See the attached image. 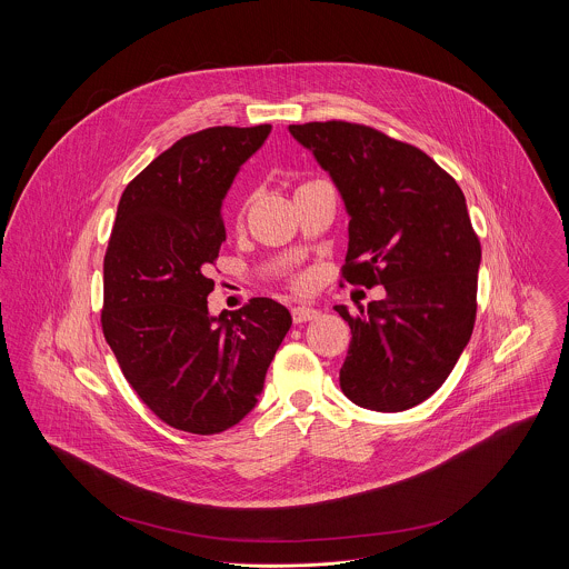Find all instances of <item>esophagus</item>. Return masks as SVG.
Returning <instances> with one entry per match:
<instances>
[{"instance_id":"esophagus-1","label":"esophagus","mask_w":569,"mask_h":569,"mask_svg":"<svg viewBox=\"0 0 569 569\" xmlns=\"http://www.w3.org/2000/svg\"><path fill=\"white\" fill-rule=\"evenodd\" d=\"M291 318L296 325H307V322H313L320 318V311L318 309H311V307H293L291 309Z\"/></svg>"}]
</instances>
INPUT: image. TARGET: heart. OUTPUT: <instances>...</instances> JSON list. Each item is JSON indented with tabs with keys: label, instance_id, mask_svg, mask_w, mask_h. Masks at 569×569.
Instances as JSON below:
<instances>
[{
	"label": "heart",
	"instance_id": "obj_1",
	"mask_svg": "<svg viewBox=\"0 0 569 569\" xmlns=\"http://www.w3.org/2000/svg\"><path fill=\"white\" fill-rule=\"evenodd\" d=\"M243 212H244V206H243V208H241V210H239V221H241V219H243ZM300 284H302V282H300Z\"/></svg>",
	"mask_w": 569,
	"mask_h": 569
}]
</instances>
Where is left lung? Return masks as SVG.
I'll return each instance as SVG.
<instances>
[{
    "mask_svg": "<svg viewBox=\"0 0 569 569\" xmlns=\"http://www.w3.org/2000/svg\"><path fill=\"white\" fill-rule=\"evenodd\" d=\"M289 131L350 217L341 278L386 287L368 313L335 307L352 332L341 392L375 411L418 406L451 375L476 325L482 247L465 194L427 153L372 127L330 120Z\"/></svg>",
    "mask_w": 569,
    "mask_h": 569,
    "instance_id": "obj_1",
    "label": "left lung"
}]
</instances>
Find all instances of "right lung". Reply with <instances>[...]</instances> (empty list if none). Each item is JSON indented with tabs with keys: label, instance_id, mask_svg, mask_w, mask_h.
<instances>
[{
	"label": "right lung",
	"instance_id": "obj_1",
	"mask_svg": "<svg viewBox=\"0 0 569 569\" xmlns=\"http://www.w3.org/2000/svg\"><path fill=\"white\" fill-rule=\"evenodd\" d=\"M271 124L177 140L122 192L104 253L102 332L124 379L166 425L221 433L256 407L291 328L269 298L214 318L208 278L226 241L223 199Z\"/></svg>",
	"mask_w": 569,
	"mask_h": 569
}]
</instances>
